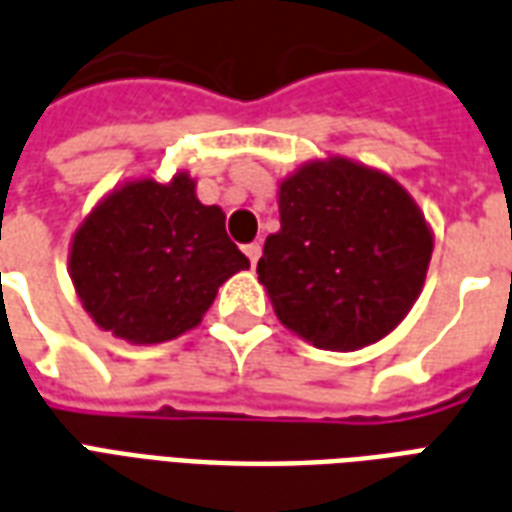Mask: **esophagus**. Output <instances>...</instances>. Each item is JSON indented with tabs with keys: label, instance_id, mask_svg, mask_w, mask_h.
<instances>
[{
	"label": "esophagus",
	"instance_id": "34e87169",
	"mask_svg": "<svg viewBox=\"0 0 512 512\" xmlns=\"http://www.w3.org/2000/svg\"><path fill=\"white\" fill-rule=\"evenodd\" d=\"M245 256L251 259V264H256V261H259V256H261L259 242H251V245H245Z\"/></svg>",
	"mask_w": 512,
	"mask_h": 512
}]
</instances>
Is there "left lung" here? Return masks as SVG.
<instances>
[{
  "label": "left lung",
  "instance_id": "obj_1",
  "mask_svg": "<svg viewBox=\"0 0 512 512\" xmlns=\"http://www.w3.org/2000/svg\"><path fill=\"white\" fill-rule=\"evenodd\" d=\"M281 231L259 283L286 330L327 352H357L404 322L420 297L434 231L406 188L357 160H308L278 185Z\"/></svg>",
  "mask_w": 512,
  "mask_h": 512
}]
</instances>
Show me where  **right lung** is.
Instances as JSON below:
<instances>
[{"label": "right lung", "instance_id": "1", "mask_svg": "<svg viewBox=\"0 0 512 512\" xmlns=\"http://www.w3.org/2000/svg\"><path fill=\"white\" fill-rule=\"evenodd\" d=\"M248 267L223 210L201 204L188 171L169 182L128 179L106 193L81 220L67 256L89 319L136 346L193 330L220 286Z\"/></svg>", "mask_w": 512, "mask_h": 512}]
</instances>
